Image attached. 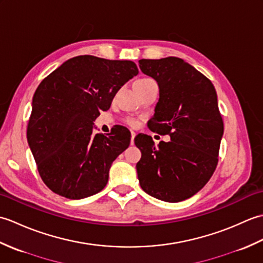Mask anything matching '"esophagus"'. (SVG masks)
Masks as SVG:
<instances>
[{"label": "esophagus", "instance_id": "obj_1", "mask_svg": "<svg viewBox=\"0 0 263 263\" xmlns=\"http://www.w3.org/2000/svg\"><path fill=\"white\" fill-rule=\"evenodd\" d=\"M135 137H136V133L131 131V144L135 143Z\"/></svg>", "mask_w": 263, "mask_h": 263}]
</instances>
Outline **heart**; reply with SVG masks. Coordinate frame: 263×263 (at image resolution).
I'll use <instances>...</instances> for the list:
<instances>
[{"label":"heart","instance_id":"b5f03b06","mask_svg":"<svg viewBox=\"0 0 263 263\" xmlns=\"http://www.w3.org/2000/svg\"><path fill=\"white\" fill-rule=\"evenodd\" d=\"M141 80H147V79H141ZM127 123H128V124H131V125H135L136 121L135 120H127Z\"/></svg>","mask_w":263,"mask_h":263}]
</instances>
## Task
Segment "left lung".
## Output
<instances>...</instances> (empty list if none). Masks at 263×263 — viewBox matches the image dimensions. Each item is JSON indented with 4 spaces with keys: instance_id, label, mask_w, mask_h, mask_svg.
Segmentation results:
<instances>
[{
    "instance_id": "1",
    "label": "left lung",
    "mask_w": 263,
    "mask_h": 263,
    "mask_svg": "<svg viewBox=\"0 0 263 263\" xmlns=\"http://www.w3.org/2000/svg\"><path fill=\"white\" fill-rule=\"evenodd\" d=\"M139 66L159 87L149 128L171 137L157 147L150 136L135 138L141 150L139 183L156 199L180 202L198 193L216 170L224 135L217 93L208 78L182 59L140 60Z\"/></svg>"
}]
</instances>
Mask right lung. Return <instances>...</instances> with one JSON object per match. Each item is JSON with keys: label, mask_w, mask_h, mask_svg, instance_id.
I'll list each match as a JSON object with an SVG mask.
<instances>
[{"label": "right lung", "mask_w": 263, "mask_h": 263, "mask_svg": "<svg viewBox=\"0 0 263 263\" xmlns=\"http://www.w3.org/2000/svg\"><path fill=\"white\" fill-rule=\"evenodd\" d=\"M139 73L132 61L80 55L44 79L32 97L27 140L44 183L54 193L83 199L102 191L113 161L128 147L125 126L93 133L100 110Z\"/></svg>", "instance_id": "obj_1"}]
</instances>
